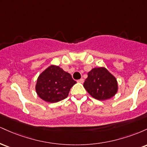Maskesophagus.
<instances>
[{
    "mask_svg": "<svg viewBox=\"0 0 147 147\" xmlns=\"http://www.w3.org/2000/svg\"><path fill=\"white\" fill-rule=\"evenodd\" d=\"M84 82V79H79V80H77V82H78V83L83 84Z\"/></svg>",
    "mask_w": 147,
    "mask_h": 147,
    "instance_id": "esophagus-1",
    "label": "esophagus"
}]
</instances>
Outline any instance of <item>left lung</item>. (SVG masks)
<instances>
[{
	"label": "left lung",
	"instance_id": "obj_1",
	"mask_svg": "<svg viewBox=\"0 0 147 147\" xmlns=\"http://www.w3.org/2000/svg\"><path fill=\"white\" fill-rule=\"evenodd\" d=\"M84 87L93 98L100 101L112 98L118 90L117 79L105 67L94 68L88 72Z\"/></svg>",
	"mask_w": 147,
	"mask_h": 147
}]
</instances>
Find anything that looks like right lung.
Listing matches in <instances>:
<instances>
[{"label":"right lung","instance_id":"add662e5","mask_svg":"<svg viewBox=\"0 0 147 147\" xmlns=\"http://www.w3.org/2000/svg\"><path fill=\"white\" fill-rule=\"evenodd\" d=\"M76 83L70 73L58 65H51L38 77L35 90L45 102H58L68 97L70 88Z\"/></svg>","mask_w":147,"mask_h":147}]
</instances>
